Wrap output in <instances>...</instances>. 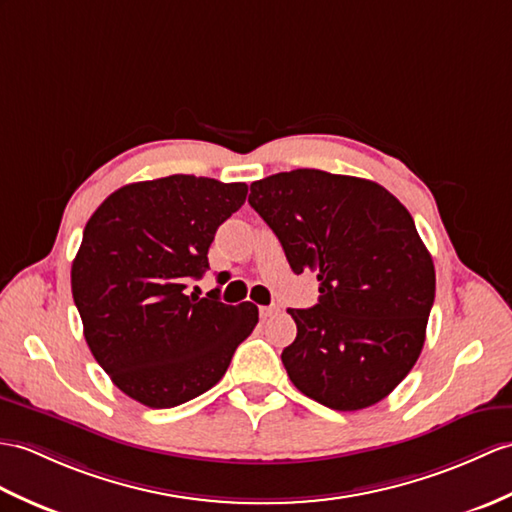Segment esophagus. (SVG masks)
Wrapping results in <instances>:
<instances>
[{
	"label": "esophagus",
	"mask_w": 512,
	"mask_h": 512,
	"mask_svg": "<svg viewBox=\"0 0 512 512\" xmlns=\"http://www.w3.org/2000/svg\"><path fill=\"white\" fill-rule=\"evenodd\" d=\"M277 312H279V307H277V305H266V307H259V316H261V318H268V316L277 314Z\"/></svg>",
	"instance_id": "obj_1"
}]
</instances>
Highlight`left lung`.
<instances>
[{"label": "left lung", "instance_id": "obj_1", "mask_svg": "<svg viewBox=\"0 0 512 512\" xmlns=\"http://www.w3.org/2000/svg\"><path fill=\"white\" fill-rule=\"evenodd\" d=\"M251 207L290 268L316 272L318 303L288 310L281 360L303 395L340 412L373 406L419 360L436 272L410 211L366 178L292 170L251 185Z\"/></svg>", "mask_w": 512, "mask_h": 512}]
</instances>
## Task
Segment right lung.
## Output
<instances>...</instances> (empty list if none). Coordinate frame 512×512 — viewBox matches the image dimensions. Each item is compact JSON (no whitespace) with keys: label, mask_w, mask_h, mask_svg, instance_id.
I'll use <instances>...</instances> for the list:
<instances>
[{"label":"right lung","mask_w":512,"mask_h":512,"mask_svg":"<svg viewBox=\"0 0 512 512\" xmlns=\"http://www.w3.org/2000/svg\"><path fill=\"white\" fill-rule=\"evenodd\" d=\"M246 192V183L172 174L120 187L89 218L71 294L93 358L130 399L161 410L202 395L255 329L251 301L187 294Z\"/></svg>","instance_id":"obj_1"}]
</instances>
